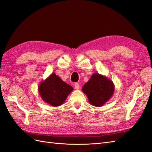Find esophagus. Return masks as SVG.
Instances as JSON below:
<instances>
[{"mask_svg":"<svg viewBox=\"0 0 152 152\" xmlns=\"http://www.w3.org/2000/svg\"><path fill=\"white\" fill-rule=\"evenodd\" d=\"M74 88H75L76 89H80V85H79V83H76L75 84H74Z\"/></svg>","mask_w":152,"mask_h":152,"instance_id":"obj_1","label":"esophagus"}]
</instances>
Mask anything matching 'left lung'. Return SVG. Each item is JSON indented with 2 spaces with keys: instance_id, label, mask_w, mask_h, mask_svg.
<instances>
[{
  "instance_id": "obj_1",
  "label": "left lung",
  "mask_w": 152,
  "mask_h": 152,
  "mask_svg": "<svg viewBox=\"0 0 152 152\" xmlns=\"http://www.w3.org/2000/svg\"><path fill=\"white\" fill-rule=\"evenodd\" d=\"M115 86L110 79L95 72L82 87V91L87 95L91 105L100 107L104 105L114 94Z\"/></svg>"
}]
</instances>
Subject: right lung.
<instances>
[{"label": "right lung", "instance_id": "obj_1", "mask_svg": "<svg viewBox=\"0 0 152 152\" xmlns=\"http://www.w3.org/2000/svg\"><path fill=\"white\" fill-rule=\"evenodd\" d=\"M38 90L43 101L52 106H59L64 102L73 88L52 73L40 83Z\"/></svg>", "mask_w": 152, "mask_h": 152}]
</instances>
